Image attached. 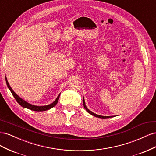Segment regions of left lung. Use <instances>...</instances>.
<instances>
[{
  "label": "left lung",
  "mask_w": 156,
  "mask_h": 156,
  "mask_svg": "<svg viewBox=\"0 0 156 156\" xmlns=\"http://www.w3.org/2000/svg\"><path fill=\"white\" fill-rule=\"evenodd\" d=\"M83 105H84V108H85L86 109V111L88 112V113H90V115H93V116H96V117H98V118H100V119H108V118H112V117H114V116H101V115H97V114H96V113H94V112H92L91 111H90L88 108L87 107V106H86V104H85V101H84V97H83Z\"/></svg>",
  "instance_id": "1"
}]
</instances>
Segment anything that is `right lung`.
<instances>
[{
    "mask_svg": "<svg viewBox=\"0 0 156 156\" xmlns=\"http://www.w3.org/2000/svg\"><path fill=\"white\" fill-rule=\"evenodd\" d=\"M5 78H6V84H7V86H8V88L10 89V90L11 91L12 95L13 96L14 98H15V99L16 100V101H17V103L21 106H22L23 107L29 108V109H30L32 111H44L49 110V109H50V108H53V107H55L56 105V103H58V99H59L60 94L57 96V98H56V100L53 103H51V104L44 105V106H37V105H34L30 104V103L27 102L24 100H23L21 98H20V96L17 95V94H16V93L13 90L12 88L10 86V84H9L6 77Z\"/></svg>",
    "mask_w": 156,
    "mask_h": 156,
    "instance_id": "obj_1",
    "label": "right lung"
}]
</instances>
